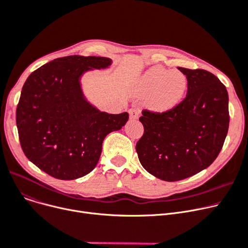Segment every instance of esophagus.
I'll list each match as a JSON object with an SVG mask.
<instances>
[{"label": "esophagus", "mask_w": 248, "mask_h": 248, "mask_svg": "<svg viewBox=\"0 0 248 248\" xmlns=\"http://www.w3.org/2000/svg\"><path fill=\"white\" fill-rule=\"evenodd\" d=\"M129 114H130V119L132 120H137L139 118V115H140V110L136 107L134 108H131L129 110Z\"/></svg>", "instance_id": "34e87169"}]
</instances>
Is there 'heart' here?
<instances>
[{"label":"heart","instance_id":"obj_1","mask_svg":"<svg viewBox=\"0 0 248 248\" xmlns=\"http://www.w3.org/2000/svg\"><path fill=\"white\" fill-rule=\"evenodd\" d=\"M187 86V78L181 71L154 66L141 77L137 94L140 97H148L147 105L152 111L164 113L180 103Z\"/></svg>","mask_w":248,"mask_h":248}]
</instances>
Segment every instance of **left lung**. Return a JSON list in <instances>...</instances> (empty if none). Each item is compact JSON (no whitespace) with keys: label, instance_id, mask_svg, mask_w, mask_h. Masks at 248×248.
<instances>
[{"label":"left lung","instance_id":"1","mask_svg":"<svg viewBox=\"0 0 248 248\" xmlns=\"http://www.w3.org/2000/svg\"><path fill=\"white\" fill-rule=\"evenodd\" d=\"M188 81L184 100L170 111L143 110L139 161L153 176L178 181L207 168L222 149L229 127L228 93L212 73L178 67Z\"/></svg>","mask_w":248,"mask_h":248}]
</instances>
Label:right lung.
I'll list each match as a JSON object with an SVG mask.
<instances>
[{"label":"right lung","mask_w":248,"mask_h":248,"mask_svg":"<svg viewBox=\"0 0 248 248\" xmlns=\"http://www.w3.org/2000/svg\"><path fill=\"white\" fill-rule=\"evenodd\" d=\"M105 57L67 56L43 65L26 80L16 111L21 147L50 176L73 180L97 165L105 137L120 130L129 114L101 112L86 100L80 79L106 69Z\"/></svg>","instance_id":"add662e5"}]
</instances>
